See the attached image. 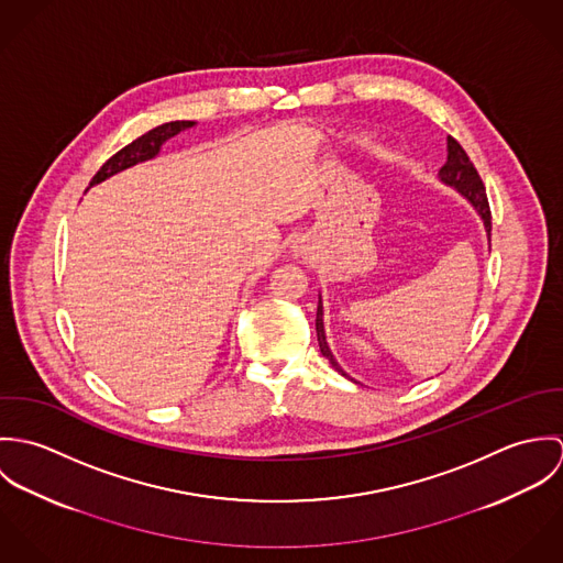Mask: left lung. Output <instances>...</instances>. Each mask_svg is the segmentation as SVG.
<instances>
[{
    "mask_svg": "<svg viewBox=\"0 0 563 563\" xmlns=\"http://www.w3.org/2000/svg\"><path fill=\"white\" fill-rule=\"evenodd\" d=\"M449 156H446V164L440 168V179L453 188H457V192H462L471 203L473 208L479 212V217L483 219V225H485V232H487V239L492 234V212H489V203H487V195H485V186H483L482 177L475 168V164L468 158V154L464 152V147L453 139L449 136ZM317 335H319V346H321V353L329 360V364L340 373L344 375L346 379H351L342 368L340 364L335 362L329 344H327V338H324V324H322V303L319 301V310H317ZM353 382V379H351Z\"/></svg>",
    "mask_w": 563,
    "mask_h": 563,
    "instance_id": "8db88e82",
    "label": "left lung"
}]
</instances>
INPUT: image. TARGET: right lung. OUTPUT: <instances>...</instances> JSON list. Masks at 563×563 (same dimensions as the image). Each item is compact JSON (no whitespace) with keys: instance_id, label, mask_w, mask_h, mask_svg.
<instances>
[{"instance_id":"obj_1","label":"right lung","mask_w":563,"mask_h":563,"mask_svg":"<svg viewBox=\"0 0 563 563\" xmlns=\"http://www.w3.org/2000/svg\"><path fill=\"white\" fill-rule=\"evenodd\" d=\"M192 125H195V121H170V123H164V125H158V128L150 130L147 134L139 136L136 141H132L130 145H125L121 152H117L110 161H106V164H103V166L95 173V177L90 179V186H95V184H99V181L112 177V175L119 173V170H125V168L134 166V164H139V162L156 158L158 152H161L162 145H164L168 139H173L175 134H179V132H184V130H188V128H192Z\"/></svg>"}]
</instances>
